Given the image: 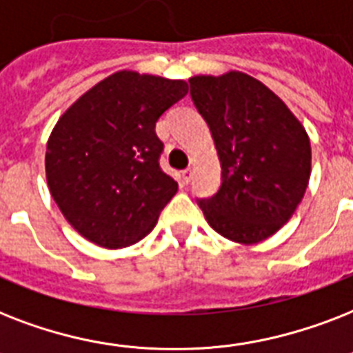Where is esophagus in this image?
<instances>
[{
	"label": "esophagus",
	"mask_w": 353,
	"mask_h": 353,
	"mask_svg": "<svg viewBox=\"0 0 353 353\" xmlns=\"http://www.w3.org/2000/svg\"><path fill=\"white\" fill-rule=\"evenodd\" d=\"M183 181L187 183V185L192 181V168H187V170H183Z\"/></svg>",
	"instance_id": "obj_1"
}]
</instances>
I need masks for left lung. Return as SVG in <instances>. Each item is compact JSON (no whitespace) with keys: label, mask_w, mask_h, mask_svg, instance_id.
<instances>
[{"label":"left lung","mask_w":353,"mask_h":353,"mask_svg":"<svg viewBox=\"0 0 353 353\" xmlns=\"http://www.w3.org/2000/svg\"><path fill=\"white\" fill-rule=\"evenodd\" d=\"M190 97L209 124L221 183L198 199L209 225L240 243L279 231L295 212L312 172L306 130L284 102L249 74L194 77Z\"/></svg>","instance_id":"8db88e82"}]
</instances>
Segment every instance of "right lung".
Returning a JSON list of instances; mask_svg holds the SVG:
<instances>
[{"label": "right lung", "instance_id": "right-lung-1", "mask_svg": "<svg viewBox=\"0 0 353 353\" xmlns=\"http://www.w3.org/2000/svg\"><path fill=\"white\" fill-rule=\"evenodd\" d=\"M187 93L183 80L119 71L57 122L47 143V185L84 238L119 249L154 229L177 192V181L159 165L155 122Z\"/></svg>", "mask_w": 353, "mask_h": 353}]
</instances>
